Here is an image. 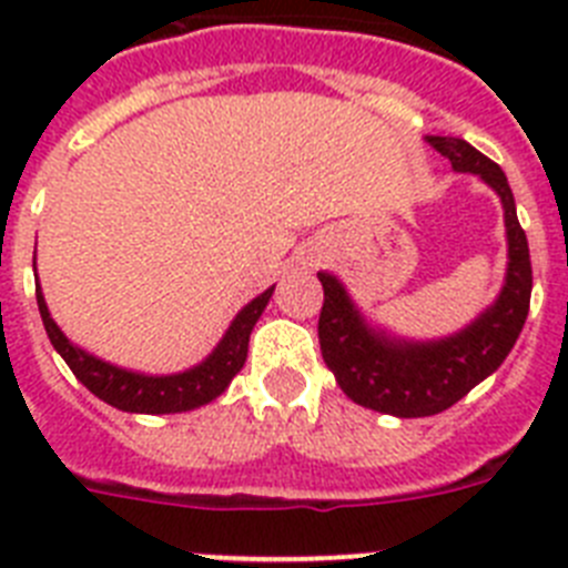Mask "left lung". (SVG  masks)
Listing matches in <instances>:
<instances>
[{"label":"left lung","instance_id":"1","mask_svg":"<svg viewBox=\"0 0 568 568\" xmlns=\"http://www.w3.org/2000/svg\"><path fill=\"white\" fill-rule=\"evenodd\" d=\"M440 155L460 173H475L504 202L509 270L500 298L475 324L453 338L433 344H409L375 333L364 324L349 295L329 273H318L324 307L318 315V344L324 364L355 404L398 418L438 415L458 404L471 386H478L504 364L529 315L531 261L529 241L518 222L515 195L506 173L480 150L453 135H426Z\"/></svg>","mask_w":568,"mask_h":568}]
</instances>
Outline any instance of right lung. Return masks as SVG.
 <instances>
[{
    "label": "right lung",
    "instance_id": "obj_1",
    "mask_svg": "<svg viewBox=\"0 0 568 568\" xmlns=\"http://www.w3.org/2000/svg\"><path fill=\"white\" fill-rule=\"evenodd\" d=\"M270 295H273V287L250 301L247 307L235 315L227 335L222 338V344L215 346L213 355L199 366H193V369H187V373L179 375H139L119 369L113 364H104V361L93 358V355H88L84 349H79V346H73L64 338L62 329L57 327V321L50 318L48 304H44V295L39 287L37 304L50 344L57 346V353L62 355L64 364L73 369V375L88 386L90 393L102 398L104 404L122 409V413L168 415L210 404V400L219 398L227 389L230 381L235 378V373L247 361L250 333H253L258 315L267 307Z\"/></svg>",
    "mask_w": 568,
    "mask_h": 568
}]
</instances>
